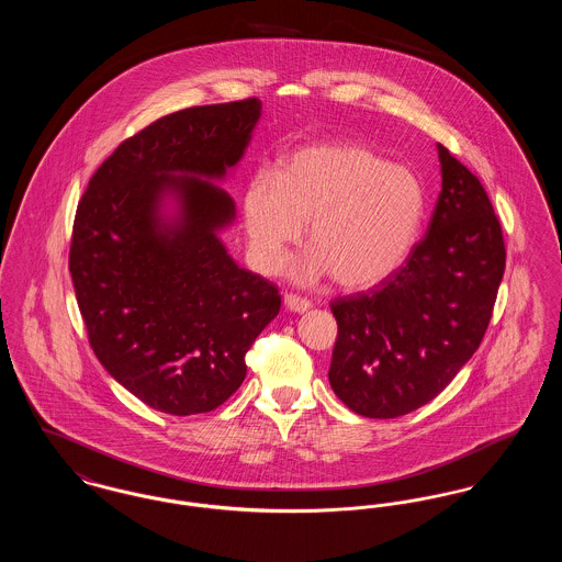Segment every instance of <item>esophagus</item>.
<instances>
[{
  "label": "esophagus",
  "instance_id": "34e87169",
  "mask_svg": "<svg viewBox=\"0 0 562 562\" xmlns=\"http://www.w3.org/2000/svg\"><path fill=\"white\" fill-rule=\"evenodd\" d=\"M284 305L291 310V312H307L312 307V301L305 299V296H296L293 293L284 294Z\"/></svg>",
  "mask_w": 562,
  "mask_h": 562
}]
</instances>
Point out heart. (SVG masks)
<instances>
[{
    "mask_svg": "<svg viewBox=\"0 0 562 562\" xmlns=\"http://www.w3.org/2000/svg\"><path fill=\"white\" fill-rule=\"evenodd\" d=\"M426 211L419 179L360 145H314L293 154L282 175L259 168L241 214L252 266L273 273L310 220V250L294 266L303 282L322 273L346 289H369L401 268Z\"/></svg>",
    "mask_w": 562,
    "mask_h": 562,
    "instance_id": "heart-1",
    "label": "heart"
}]
</instances>
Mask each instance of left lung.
<instances>
[{"instance_id": "8db88e82", "label": "left lung", "mask_w": 562, "mask_h": 562, "mask_svg": "<svg viewBox=\"0 0 562 562\" xmlns=\"http://www.w3.org/2000/svg\"><path fill=\"white\" fill-rule=\"evenodd\" d=\"M442 191L406 261L367 293L337 296L328 381L353 413L394 419L434 401L481 346L506 269L499 218L438 145Z\"/></svg>"}]
</instances>
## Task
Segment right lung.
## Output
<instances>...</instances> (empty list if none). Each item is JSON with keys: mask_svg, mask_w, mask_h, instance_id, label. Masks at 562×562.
I'll use <instances>...</instances> for the list:
<instances>
[{"mask_svg": "<svg viewBox=\"0 0 562 562\" xmlns=\"http://www.w3.org/2000/svg\"><path fill=\"white\" fill-rule=\"evenodd\" d=\"M261 101L164 115L126 138L81 195L69 271L81 318L108 373L168 415L209 413L246 376V351L280 312V293L216 238L236 206L223 179L244 156ZM166 192L182 206L172 224Z\"/></svg>", "mask_w": 562, "mask_h": 562, "instance_id": "right-lung-1", "label": "right lung"}]
</instances>
